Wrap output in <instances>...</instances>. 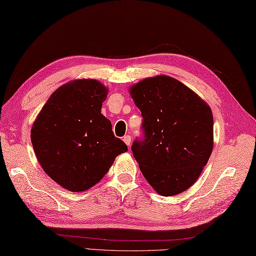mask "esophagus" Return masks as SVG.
<instances>
[{"label": "esophagus", "instance_id": "esophagus-1", "mask_svg": "<svg viewBox=\"0 0 256 256\" xmlns=\"http://www.w3.org/2000/svg\"><path fill=\"white\" fill-rule=\"evenodd\" d=\"M122 140H124V142L126 143V144H127L128 146H130V144H132V136H130L129 134L124 136V138H122Z\"/></svg>", "mask_w": 256, "mask_h": 256}]
</instances>
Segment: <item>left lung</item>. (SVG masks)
<instances>
[{
	"label": "left lung",
	"mask_w": 256,
	"mask_h": 256,
	"mask_svg": "<svg viewBox=\"0 0 256 256\" xmlns=\"http://www.w3.org/2000/svg\"><path fill=\"white\" fill-rule=\"evenodd\" d=\"M129 91L143 118V138L132 146L140 170L158 194H179L196 182L213 151L210 108L165 74L143 79Z\"/></svg>",
	"instance_id": "obj_1"
}]
</instances>
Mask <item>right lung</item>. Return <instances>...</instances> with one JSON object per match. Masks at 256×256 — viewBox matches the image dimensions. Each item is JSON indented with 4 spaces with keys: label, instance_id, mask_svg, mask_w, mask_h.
Returning <instances> with one entry per match:
<instances>
[{
    "label": "right lung",
    "instance_id": "add662e5",
    "mask_svg": "<svg viewBox=\"0 0 256 256\" xmlns=\"http://www.w3.org/2000/svg\"><path fill=\"white\" fill-rule=\"evenodd\" d=\"M108 88L94 79L60 86L48 98L31 129V142L43 170L72 192L96 184L128 151L101 114Z\"/></svg>",
    "mask_w": 256,
    "mask_h": 256
}]
</instances>
